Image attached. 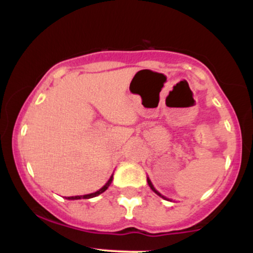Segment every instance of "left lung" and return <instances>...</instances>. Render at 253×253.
Listing matches in <instances>:
<instances>
[{"mask_svg":"<svg viewBox=\"0 0 253 253\" xmlns=\"http://www.w3.org/2000/svg\"><path fill=\"white\" fill-rule=\"evenodd\" d=\"M147 183H149L150 188H151V189H152L153 191H155V193L157 194V195H159V196H161V197H163V199H164V200H167V197H164L163 195H162V194H161V193H158V191H157V190L155 189V187H153V184H152V183H151V181H150V178H147Z\"/></svg>","mask_w":253,"mask_h":253,"instance_id":"obj_1","label":"left lung"}]
</instances>
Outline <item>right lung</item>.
Instances as JSON below:
<instances>
[{
    "label": "right lung",
    "instance_id": "right-lung-1",
    "mask_svg": "<svg viewBox=\"0 0 253 253\" xmlns=\"http://www.w3.org/2000/svg\"><path fill=\"white\" fill-rule=\"evenodd\" d=\"M112 181H113V175L110 176V178L108 179V182L106 183V184L103 185L102 188H101L100 190H97V191H95V193H91V194H88V195H82V196H70V197H68V200H80V199H91V197H95V196H97V195H100V194H102L103 191H106L107 189H108V187L110 185V183H112Z\"/></svg>",
    "mask_w": 253,
    "mask_h": 253
}]
</instances>
